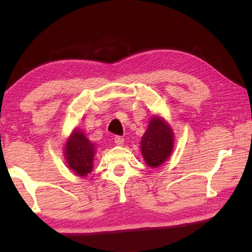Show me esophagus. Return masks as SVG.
<instances>
[{
  "instance_id": "obj_1",
  "label": "esophagus",
  "mask_w": 252,
  "mask_h": 252,
  "mask_svg": "<svg viewBox=\"0 0 252 252\" xmlns=\"http://www.w3.org/2000/svg\"><path fill=\"white\" fill-rule=\"evenodd\" d=\"M114 142H116L117 146H121V144H123V142H125V139L120 135H116L114 136Z\"/></svg>"
}]
</instances>
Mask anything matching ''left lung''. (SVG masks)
I'll return each instance as SVG.
<instances>
[{
    "mask_svg": "<svg viewBox=\"0 0 252 252\" xmlns=\"http://www.w3.org/2000/svg\"><path fill=\"white\" fill-rule=\"evenodd\" d=\"M173 148L171 127L160 118H152L141 140V152L149 167H159L167 161Z\"/></svg>",
    "mask_w": 252,
    "mask_h": 252,
    "instance_id": "left-lung-1",
    "label": "left lung"
}]
</instances>
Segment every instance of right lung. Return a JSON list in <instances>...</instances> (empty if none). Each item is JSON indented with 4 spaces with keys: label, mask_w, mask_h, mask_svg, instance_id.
Here are the masks:
<instances>
[{
    "label": "right lung",
    "mask_w": 252,
    "mask_h": 252,
    "mask_svg": "<svg viewBox=\"0 0 252 252\" xmlns=\"http://www.w3.org/2000/svg\"><path fill=\"white\" fill-rule=\"evenodd\" d=\"M94 144L79 130H74L65 144V158L69 167L80 177L88 176L93 168Z\"/></svg>",
    "instance_id": "add662e5"
}]
</instances>
